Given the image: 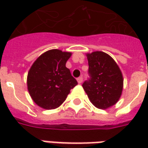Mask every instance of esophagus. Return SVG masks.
<instances>
[{
	"instance_id": "obj_1",
	"label": "esophagus",
	"mask_w": 148,
	"mask_h": 148,
	"mask_svg": "<svg viewBox=\"0 0 148 148\" xmlns=\"http://www.w3.org/2000/svg\"><path fill=\"white\" fill-rule=\"evenodd\" d=\"M77 82H78V83L81 84V83H82V81H83V78H82V77H77Z\"/></svg>"
}]
</instances>
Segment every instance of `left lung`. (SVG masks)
<instances>
[{"label": "left lung", "mask_w": 148, "mask_h": 148, "mask_svg": "<svg viewBox=\"0 0 148 148\" xmlns=\"http://www.w3.org/2000/svg\"><path fill=\"white\" fill-rule=\"evenodd\" d=\"M89 80L82 84L93 106L101 109L114 106L123 90V76L111 56L102 51L87 54Z\"/></svg>", "instance_id": "obj_1"}]
</instances>
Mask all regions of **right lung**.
Returning a JSON list of instances; mask_svg holds the SVG:
<instances>
[{"label":"right lung","instance_id":"add662e5","mask_svg":"<svg viewBox=\"0 0 148 148\" xmlns=\"http://www.w3.org/2000/svg\"><path fill=\"white\" fill-rule=\"evenodd\" d=\"M70 52L53 49L46 51L35 61L27 74V90L36 105L54 109L63 103L77 82L66 68Z\"/></svg>","mask_w":148,"mask_h":148}]
</instances>
